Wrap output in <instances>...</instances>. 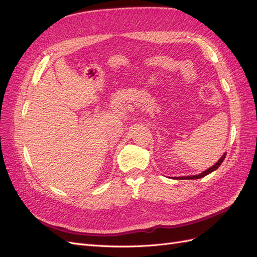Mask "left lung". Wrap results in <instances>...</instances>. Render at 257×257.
I'll use <instances>...</instances> for the list:
<instances>
[{"label": "left lung", "instance_id": "obj_1", "mask_svg": "<svg viewBox=\"0 0 257 257\" xmlns=\"http://www.w3.org/2000/svg\"><path fill=\"white\" fill-rule=\"evenodd\" d=\"M225 157H226V152H225V153L222 155V158H221L219 161H217L213 166H211L210 168H208L207 170H205V172H203V173L199 174V175H195V176H186V177H177L176 179H179V180H189V179H191V180H193V179H199V178H203V177H205V176H207V175H209V174H211L212 172H214L215 169L219 168V167H220V165H221L222 163H223V161H224Z\"/></svg>", "mask_w": 257, "mask_h": 257}]
</instances>
